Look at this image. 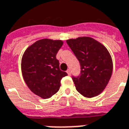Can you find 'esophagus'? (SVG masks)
<instances>
[{
	"instance_id": "esophagus-1",
	"label": "esophagus",
	"mask_w": 129,
	"mask_h": 129,
	"mask_svg": "<svg viewBox=\"0 0 129 129\" xmlns=\"http://www.w3.org/2000/svg\"><path fill=\"white\" fill-rule=\"evenodd\" d=\"M67 73H68V74L70 76V75H71V70H70V69H68V70H67Z\"/></svg>"
}]
</instances>
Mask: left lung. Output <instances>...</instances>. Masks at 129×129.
Masks as SVG:
<instances>
[{
	"label": "left lung",
	"instance_id": "1",
	"mask_svg": "<svg viewBox=\"0 0 129 129\" xmlns=\"http://www.w3.org/2000/svg\"><path fill=\"white\" fill-rule=\"evenodd\" d=\"M66 42L80 63V76L73 78L77 91L86 98L101 94L108 85L113 70L108 49L90 37L70 39Z\"/></svg>",
	"mask_w": 129,
	"mask_h": 129
}]
</instances>
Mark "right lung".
<instances>
[{
  "label": "right lung",
  "instance_id": "obj_1",
  "mask_svg": "<svg viewBox=\"0 0 129 129\" xmlns=\"http://www.w3.org/2000/svg\"><path fill=\"white\" fill-rule=\"evenodd\" d=\"M63 41L42 39L26 49L21 59L23 80L33 94L42 98H51L57 92L61 80L68 75L61 71L57 53Z\"/></svg>",
  "mask_w": 129,
  "mask_h": 129
}]
</instances>
